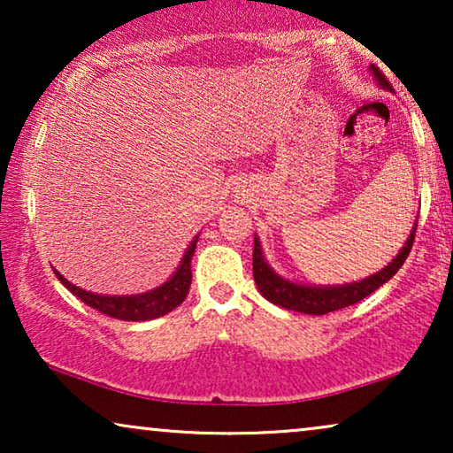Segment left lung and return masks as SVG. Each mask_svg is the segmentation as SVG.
<instances>
[{"label": "left lung", "instance_id": "left-lung-1", "mask_svg": "<svg viewBox=\"0 0 453 453\" xmlns=\"http://www.w3.org/2000/svg\"><path fill=\"white\" fill-rule=\"evenodd\" d=\"M369 72L373 73L375 82L380 88L392 92V84L388 82L386 76H383L375 65H369ZM417 222H418V216H417ZM417 222H414L404 247H402L398 256H395L386 268H381L380 272H375V274L363 278V280L332 284V287H327V284L293 282L288 280V278L278 274V272H274V268L265 262L262 243H259V237L256 234V237H253V280H256L259 293L278 307L290 309V311L307 313V315H326V313L338 311V309L355 305V303L363 301L365 296L375 293L381 284H386L389 278L402 268V264L406 262L408 253L412 250L414 233H417Z\"/></svg>", "mask_w": 453, "mask_h": 453}]
</instances>
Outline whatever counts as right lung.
Returning <instances> with one entry per match:
<instances>
[{
  "mask_svg": "<svg viewBox=\"0 0 453 453\" xmlns=\"http://www.w3.org/2000/svg\"><path fill=\"white\" fill-rule=\"evenodd\" d=\"M200 234H196L194 241H191L188 250H185L181 262H179L177 270L173 272L169 280L160 284V287L146 290V293L140 295H98L90 293V290H84L72 284L64 274H59L58 270L55 276L59 278L61 284L78 296L80 301H84L86 305H90L96 311L104 315H111L115 319L123 321H148L163 318V315L171 313L173 309L181 305L185 296L189 293L191 284V257L196 253V243Z\"/></svg>",
  "mask_w": 453,
  "mask_h": 453,
  "instance_id": "right-lung-1",
  "label": "right lung"
}]
</instances>
